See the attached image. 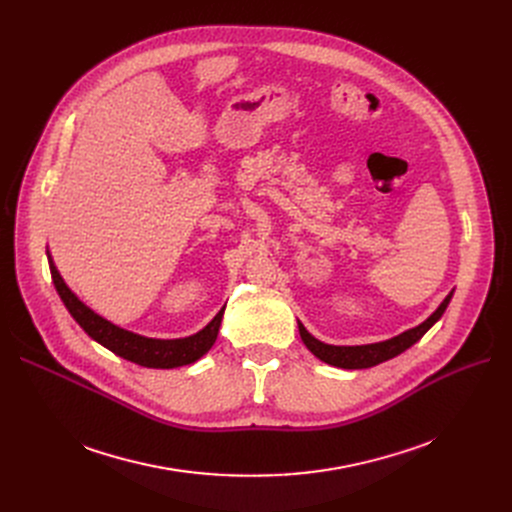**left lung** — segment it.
<instances>
[{"mask_svg":"<svg viewBox=\"0 0 512 512\" xmlns=\"http://www.w3.org/2000/svg\"><path fill=\"white\" fill-rule=\"evenodd\" d=\"M452 299V292L448 294V297L442 301V305L429 315L423 324H419L417 328H411L407 332H402L390 340H384V342H375V344H361V346H334V344H326L317 340L315 336H311L305 326L299 321V332H301V338L305 342V346L309 348V351L319 359L324 361L328 365H334V367H340V369H367V367H373V365H380L388 359H394L398 357L400 353H405L407 348H411L415 342H419L423 338V334L432 328L436 321L444 315L448 303Z\"/></svg>","mask_w":512,"mask_h":512,"instance_id":"8db88e82","label":"left lung"}]
</instances>
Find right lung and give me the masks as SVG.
<instances>
[{
	"label": "right lung",
	"mask_w": 512,
	"mask_h": 512,
	"mask_svg": "<svg viewBox=\"0 0 512 512\" xmlns=\"http://www.w3.org/2000/svg\"><path fill=\"white\" fill-rule=\"evenodd\" d=\"M47 259H49L53 286H56L60 299L70 311V315L76 319V324L83 328L95 342L105 346L107 351H112L114 355L126 361H132L141 367H151V369H174L182 365H191L197 359H201L213 346L215 338H218L224 309H220V313L215 315L201 332L186 338L159 340V338H147V336L128 332L112 324V321L103 319L101 315H97L93 309H89L83 301H80L66 286L64 278L58 272V267L53 265L49 251H47Z\"/></svg>",
	"instance_id": "obj_1"
}]
</instances>
